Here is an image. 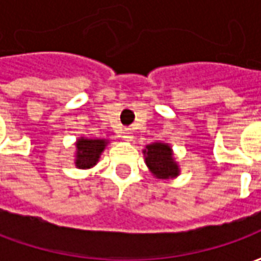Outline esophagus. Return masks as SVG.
<instances>
[{"mask_svg": "<svg viewBox=\"0 0 261 261\" xmlns=\"http://www.w3.org/2000/svg\"><path fill=\"white\" fill-rule=\"evenodd\" d=\"M123 140H124V141H133V140H134L133 133H131L130 130H124V133H123Z\"/></svg>", "mask_w": 261, "mask_h": 261, "instance_id": "1", "label": "esophagus"}]
</instances>
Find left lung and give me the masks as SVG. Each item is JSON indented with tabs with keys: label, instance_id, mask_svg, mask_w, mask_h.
<instances>
[{
	"label": "left lung",
	"instance_id": "obj_1",
	"mask_svg": "<svg viewBox=\"0 0 261 261\" xmlns=\"http://www.w3.org/2000/svg\"><path fill=\"white\" fill-rule=\"evenodd\" d=\"M145 156V164L155 177L158 179H172L179 175V165L173 159V152L169 144L153 142L142 151Z\"/></svg>",
	"mask_w": 261,
	"mask_h": 261
}]
</instances>
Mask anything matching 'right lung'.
I'll list each match as a JSON object with an SVG mask.
<instances>
[{
  "label": "right lung",
  "instance_id": "add662e5",
  "mask_svg": "<svg viewBox=\"0 0 261 261\" xmlns=\"http://www.w3.org/2000/svg\"><path fill=\"white\" fill-rule=\"evenodd\" d=\"M75 145H76L75 166L78 169H89L97 164L103 149L108 145V140L81 137L80 140H76Z\"/></svg>",
  "mask_w": 261,
  "mask_h": 261
}]
</instances>
